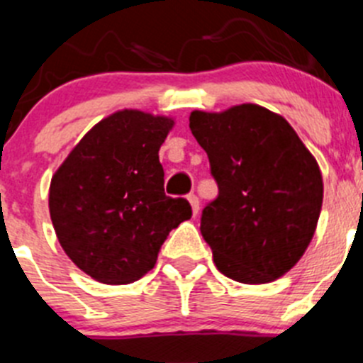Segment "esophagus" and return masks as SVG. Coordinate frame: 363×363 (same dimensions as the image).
<instances>
[{
	"label": "esophagus",
	"mask_w": 363,
	"mask_h": 363,
	"mask_svg": "<svg viewBox=\"0 0 363 363\" xmlns=\"http://www.w3.org/2000/svg\"><path fill=\"white\" fill-rule=\"evenodd\" d=\"M187 200H189V203H191V207H192V214L196 216L198 211H200V200H198V196H194V194H189Z\"/></svg>",
	"instance_id": "1"
}]
</instances>
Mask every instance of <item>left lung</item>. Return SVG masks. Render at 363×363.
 <instances>
[{
	"label": "left lung",
	"mask_w": 363,
	"mask_h": 363,
	"mask_svg": "<svg viewBox=\"0 0 363 363\" xmlns=\"http://www.w3.org/2000/svg\"><path fill=\"white\" fill-rule=\"evenodd\" d=\"M189 127L220 191L200 225L218 271L252 285L284 277L309 247L322 211L314 156L285 118L255 104L192 111Z\"/></svg>",
	"instance_id": "8db88e82"
}]
</instances>
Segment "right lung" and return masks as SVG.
<instances>
[{
	"label": "right lung",
	"mask_w": 363,
	"mask_h": 363,
	"mask_svg": "<svg viewBox=\"0 0 363 363\" xmlns=\"http://www.w3.org/2000/svg\"><path fill=\"white\" fill-rule=\"evenodd\" d=\"M174 120L123 108L96 123L50 179L49 211L65 255L108 285L140 280L169 233L192 216L163 192L158 150Z\"/></svg>",
	"instance_id": "obj_1"
}]
</instances>
